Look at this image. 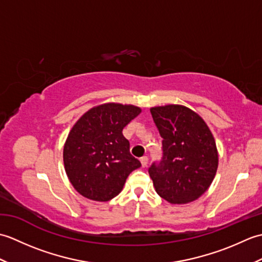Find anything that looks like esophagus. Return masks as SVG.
<instances>
[{"label":"esophagus","mask_w":262,"mask_h":262,"mask_svg":"<svg viewBox=\"0 0 262 262\" xmlns=\"http://www.w3.org/2000/svg\"><path fill=\"white\" fill-rule=\"evenodd\" d=\"M141 163H142L143 168H145V166H147V163H148V158L147 157L141 158Z\"/></svg>","instance_id":"esophagus-1"}]
</instances>
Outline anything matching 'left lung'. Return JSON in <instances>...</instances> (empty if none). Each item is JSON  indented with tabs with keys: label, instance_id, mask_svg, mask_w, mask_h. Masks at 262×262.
<instances>
[{
	"label": "left lung",
	"instance_id": "8db88e82",
	"mask_svg": "<svg viewBox=\"0 0 262 262\" xmlns=\"http://www.w3.org/2000/svg\"><path fill=\"white\" fill-rule=\"evenodd\" d=\"M162 141L163 158L148 173L155 191L170 204L198 199L213 182L217 166L214 136L204 119L181 104L151 108Z\"/></svg>",
	"mask_w": 262,
	"mask_h": 262
}]
</instances>
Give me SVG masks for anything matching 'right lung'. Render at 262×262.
Here are the masks:
<instances>
[{
	"label": "right lung",
	"instance_id": "obj_1",
	"mask_svg": "<svg viewBox=\"0 0 262 262\" xmlns=\"http://www.w3.org/2000/svg\"><path fill=\"white\" fill-rule=\"evenodd\" d=\"M141 111L133 104H99L72 127L64 144V168L83 197L108 202L120 193L130 172L140 168L122 129Z\"/></svg>",
	"mask_w": 262,
	"mask_h": 262
}]
</instances>
